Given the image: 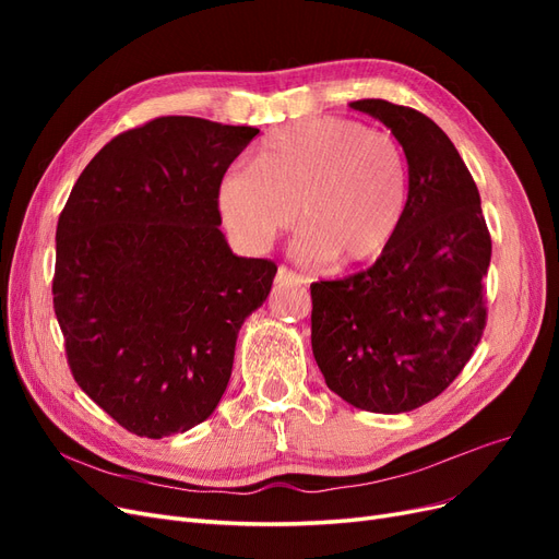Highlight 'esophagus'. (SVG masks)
Masks as SVG:
<instances>
[{
  "instance_id": "obj_1",
  "label": "esophagus",
  "mask_w": 559,
  "mask_h": 559,
  "mask_svg": "<svg viewBox=\"0 0 559 559\" xmlns=\"http://www.w3.org/2000/svg\"><path fill=\"white\" fill-rule=\"evenodd\" d=\"M275 282H280V284H302L306 280H302V275L294 273V270H289L286 265H280L277 267V275H275Z\"/></svg>"
}]
</instances>
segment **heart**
Wrapping results in <instances>:
<instances>
[{
	"mask_svg": "<svg viewBox=\"0 0 559 559\" xmlns=\"http://www.w3.org/2000/svg\"><path fill=\"white\" fill-rule=\"evenodd\" d=\"M218 212L247 249H263L296 218L298 251L335 265L380 257L401 228L408 165L386 132L341 116H314L275 128L251 165L218 183Z\"/></svg>",
	"mask_w": 559,
	"mask_h": 559,
	"instance_id": "heart-1",
	"label": "heart"
}]
</instances>
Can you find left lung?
Segmentation results:
<instances>
[{
    "label": "left lung",
    "mask_w": 559,
    "mask_h": 559,
    "mask_svg": "<svg viewBox=\"0 0 559 559\" xmlns=\"http://www.w3.org/2000/svg\"><path fill=\"white\" fill-rule=\"evenodd\" d=\"M349 107L376 116L403 146L408 202L373 265L310 286L312 354L331 392L396 415L445 392L478 347L492 238L476 181L429 116L386 99Z\"/></svg>",
    "instance_id": "8db88e82"
}]
</instances>
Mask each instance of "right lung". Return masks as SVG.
Masks as SVG:
<instances>
[{"instance_id": "right-lung-1", "label": "right lung", "mask_w": 559, "mask_h": 559, "mask_svg": "<svg viewBox=\"0 0 559 559\" xmlns=\"http://www.w3.org/2000/svg\"><path fill=\"white\" fill-rule=\"evenodd\" d=\"M259 128L160 116L86 165L56 230L53 310L76 384L130 433L163 438L222 401L242 321L277 265L230 251L218 183Z\"/></svg>"}]
</instances>
